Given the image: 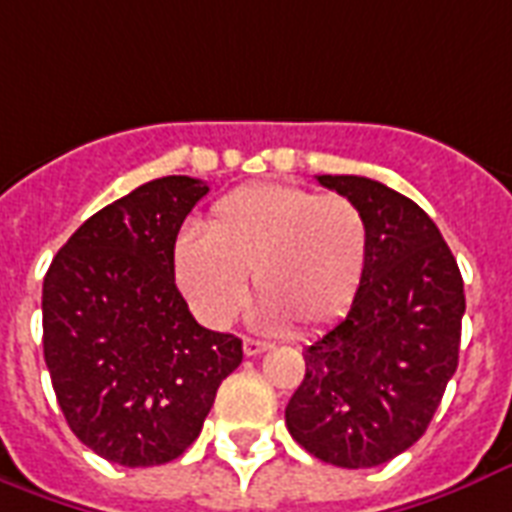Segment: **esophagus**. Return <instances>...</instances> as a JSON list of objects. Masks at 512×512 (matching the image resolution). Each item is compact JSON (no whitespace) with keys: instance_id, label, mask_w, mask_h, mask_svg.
Returning <instances> with one entry per match:
<instances>
[{"instance_id":"esophagus-1","label":"esophagus","mask_w":512,"mask_h":512,"mask_svg":"<svg viewBox=\"0 0 512 512\" xmlns=\"http://www.w3.org/2000/svg\"><path fill=\"white\" fill-rule=\"evenodd\" d=\"M269 344L267 342H256V339H245L243 342V352L248 355V358H256V355H261V352H267Z\"/></svg>"}]
</instances>
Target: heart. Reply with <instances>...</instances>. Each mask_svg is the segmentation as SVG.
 <instances>
[{
	"label": "heart",
	"instance_id": "heart-1",
	"mask_svg": "<svg viewBox=\"0 0 512 512\" xmlns=\"http://www.w3.org/2000/svg\"><path fill=\"white\" fill-rule=\"evenodd\" d=\"M202 232L178 237L170 267L194 315L213 328L243 307L245 275L264 326H326L355 299L371 245L358 202L269 181L219 197Z\"/></svg>",
	"mask_w": 512,
	"mask_h": 512
}]
</instances>
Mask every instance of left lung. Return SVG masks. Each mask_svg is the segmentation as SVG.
Wrapping results in <instances>:
<instances>
[{
    "mask_svg": "<svg viewBox=\"0 0 512 512\" xmlns=\"http://www.w3.org/2000/svg\"><path fill=\"white\" fill-rule=\"evenodd\" d=\"M366 213L371 245L347 318L304 347L285 406L293 441L328 465L376 467L425 435L457 371L465 285L417 202L363 176H318Z\"/></svg>",
    "mask_w": 512,
    "mask_h": 512,
    "instance_id": "1",
    "label": "left lung"
}]
</instances>
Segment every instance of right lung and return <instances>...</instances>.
Returning <instances> with one entry per match:
<instances>
[{"label": "right lung", "instance_id": "right-lung-1", "mask_svg": "<svg viewBox=\"0 0 512 512\" xmlns=\"http://www.w3.org/2000/svg\"><path fill=\"white\" fill-rule=\"evenodd\" d=\"M208 184L154 178L90 216L42 285V344L71 433L122 467L181 457L243 342L208 331L176 288L170 251Z\"/></svg>", "mask_w": 512, "mask_h": 512}]
</instances>
